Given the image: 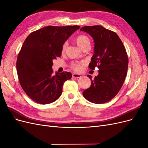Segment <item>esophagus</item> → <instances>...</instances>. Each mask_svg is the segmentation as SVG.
I'll return each mask as SVG.
<instances>
[{"instance_id": "34e87169", "label": "esophagus", "mask_w": 148, "mask_h": 148, "mask_svg": "<svg viewBox=\"0 0 148 148\" xmlns=\"http://www.w3.org/2000/svg\"><path fill=\"white\" fill-rule=\"evenodd\" d=\"M72 77L75 78H78L82 77V75L80 74H78V73H73L72 75Z\"/></svg>"}]
</instances>
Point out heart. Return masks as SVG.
Returning a JSON list of instances; mask_svg holds the SVG:
<instances>
[{
	"label": "heart",
	"mask_w": 148,
	"mask_h": 148,
	"mask_svg": "<svg viewBox=\"0 0 148 148\" xmlns=\"http://www.w3.org/2000/svg\"><path fill=\"white\" fill-rule=\"evenodd\" d=\"M75 41L76 44H77V46L82 49H83L84 47L90 46V39L86 35L81 34L78 36L77 37H76ZM67 47V43L65 42L63 44V45L62 46V53H64L66 51ZM71 68L74 69L76 71H80L82 70L83 66V63H75L72 64L71 65Z\"/></svg>",
	"instance_id": "1"
}]
</instances>
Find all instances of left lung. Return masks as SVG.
<instances>
[{"instance_id": "left-lung-1", "label": "left lung", "mask_w": 148, "mask_h": 148, "mask_svg": "<svg viewBox=\"0 0 148 148\" xmlns=\"http://www.w3.org/2000/svg\"><path fill=\"white\" fill-rule=\"evenodd\" d=\"M90 34L95 42V52L89 68L99 69V74L91 85L83 92L85 99L95 104L110 101L117 95L127 74L128 59L122 41L112 31L99 25L86 26L80 29Z\"/></svg>"}]
</instances>
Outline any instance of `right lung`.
I'll use <instances>...</instances> for the list:
<instances>
[{"label": "right lung", "instance_id": "obj_1", "mask_svg": "<svg viewBox=\"0 0 148 148\" xmlns=\"http://www.w3.org/2000/svg\"><path fill=\"white\" fill-rule=\"evenodd\" d=\"M79 26H48L33 31L26 38L16 60L21 88L31 99L41 104L56 101L62 95L70 72L53 75V60L62 54V46Z\"/></svg>", "mask_w": 148, "mask_h": 148}]
</instances>
